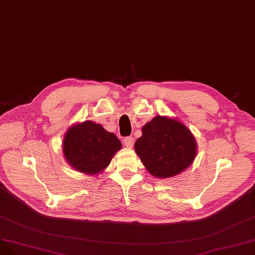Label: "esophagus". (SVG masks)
<instances>
[{
	"mask_svg": "<svg viewBox=\"0 0 255 255\" xmlns=\"http://www.w3.org/2000/svg\"><path fill=\"white\" fill-rule=\"evenodd\" d=\"M124 144L128 148H132V146L134 144V139L132 136H127L124 138Z\"/></svg>",
	"mask_w": 255,
	"mask_h": 255,
	"instance_id": "34e87169",
	"label": "esophagus"
}]
</instances>
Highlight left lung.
<instances>
[{
  "mask_svg": "<svg viewBox=\"0 0 255 255\" xmlns=\"http://www.w3.org/2000/svg\"><path fill=\"white\" fill-rule=\"evenodd\" d=\"M134 151L151 176L167 179L191 166L197 155V142L182 122L157 116L143 126Z\"/></svg>",
  "mask_w": 255,
  "mask_h": 255,
  "instance_id": "1",
  "label": "left lung"
}]
</instances>
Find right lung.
Wrapping results in <instances>:
<instances>
[{
	"mask_svg": "<svg viewBox=\"0 0 255 255\" xmlns=\"http://www.w3.org/2000/svg\"><path fill=\"white\" fill-rule=\"evenodd\" d=\"M120 149L122 143L118 136L92 121L69 127L62 141L65 161L75 170L89 176L103 172Z\"/></svg>",
	"mask_w": 255,
	"mask_h": 255,
	"instance_id": "obj_1",
	"label": "right lung"
}]
</instances>
